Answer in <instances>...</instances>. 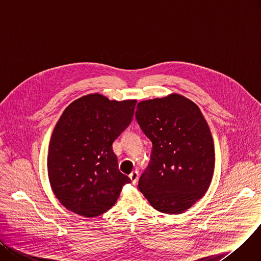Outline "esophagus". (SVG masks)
I'll return each mask as SVG.
<instances>
[{"instance_id":"obj_1","label":"esophagus","mask_w":261,"mask_h":261,"mask_svg":"<svg viewBox=\"0 0 261 261\" xmlns=\"http://www.w3.org/2000/svg\"><path fill=\"white\" fill-rule=\"evenodd\" d=\"M129 178H130V180H132V183H133V185H136L137 181H138V179H139V173H138L137 171L132 172V173L129 174Z\"/></svg>"}]
</instances>
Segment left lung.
<instances>
[{
    "label": "left lung",
    "instance_id": "left-lung-1",
    "mask_svg": "<svg viewBox=\"0 0 261 261\" xmlns=\"http://www.w3.org/2000/svg\"><path fill=\"white\" fill-rule=\"evenodd\" d=\"M136 119L152 143L140 192L155 210L174 215L206 193L215 167L210 127L199 107L179 94L138 103Z\"/></svg>",
    "mask_w": 261,
    "mask_h": 261
}]
</instances>
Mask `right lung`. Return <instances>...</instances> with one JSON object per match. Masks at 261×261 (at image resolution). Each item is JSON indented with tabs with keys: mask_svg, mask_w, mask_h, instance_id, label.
Listing matches in <instances>:
<instances>
[{
	"mask_svg": "<svg viewBox=\"0 0 261 261\" xmlns=\"http://www.w3.org/2000/svg\"><path fill=\"white\" fill-rule=\"evenodd\" d=\"M136 103L89 94L61 115L50 138L47 171L54 194L68 211L99 216L130 183L119 171L113 142L129 125Z\"/></svg>",
	"mask_w": 261,
	"mask_h": 261,
	"instance_id": "add662e5",
	"label": "right lung"
}]
</instances>
